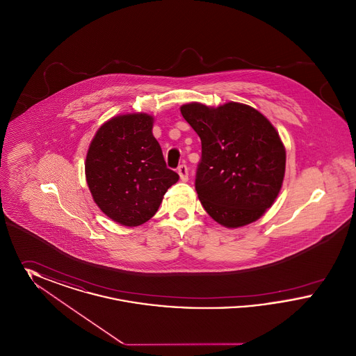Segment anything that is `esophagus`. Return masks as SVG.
<instances>
[{
  "instance_id": "34e87169",
  "label": "esophagus",
  "mask_w": 356,
  "mask_h": 356,
  "mask_svg": "<svg viewBox=\"0 0 356 356\" xmlns=\"http://www.w3.org/2000/svg\"><path fill=\"white\" fill-rule=\"evenodd\" d=\"M177 173H179V176H180V179H181L183 181H186V180H188V168H186V164L179 165V168H177Z\"/></svg>"
}]
</instances>
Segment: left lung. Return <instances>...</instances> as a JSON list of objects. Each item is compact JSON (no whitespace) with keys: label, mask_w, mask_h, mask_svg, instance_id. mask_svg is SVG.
<instances>
[{"label":"left lung","mask_w":356,"mask_h":356,"mask_svg":"<svg viewBox=\"0 0 356 356\" xmlns=\"http://www.w3.org/2000/svg\"><path fill=\"white\" fill-rule=\"evenodd\" d=\"M180 111L202 140L195 188L207 213L227 228L257 220L277 197L286 172V149L273 125L238 102H191Z\"/></svg>","instance_id":"1"}]
</instances>
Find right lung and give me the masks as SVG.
Instances as JSON below:
<instances>
[{
  "mask_svg": "<svg viewBox=\"0 0 356 356\" xmlns=\"http://www.w3.org/2000/svg\"><path fill=\"white\" fill-rule=\"evenodd\" d=\"M152 128L147 113L116 116L102 124L86 153L85 176L95 203L127 227L149 220L179 180L167 168Z\"/></svg>",
  "mask_w": 356,
  "mask_h": 356,
  "instance_id": "add662e5",
  "label": "right lung"
}]
</instances>
